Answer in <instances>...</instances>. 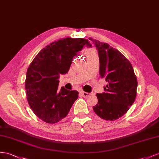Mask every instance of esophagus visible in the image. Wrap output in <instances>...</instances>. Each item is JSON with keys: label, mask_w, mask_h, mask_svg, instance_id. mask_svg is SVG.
I'll use <instances>...</instances> for the list:
<instances>
[{"label": "esophagus", "mask_w": 159, "mask_h": 159, "mask_svg": "<svg viewBox=\"0 0 159 159\" xmlns=\"http://www.w3.org/2000/svg\"><path fill=\"white\" fill-rule=\"evenodd\" d=\"M81 94H83V96L85 98H87L89 97L90 96V93H86V92H84V91H81Z\"/></svg>", "instance_id": "obj_1"}]
</instances>
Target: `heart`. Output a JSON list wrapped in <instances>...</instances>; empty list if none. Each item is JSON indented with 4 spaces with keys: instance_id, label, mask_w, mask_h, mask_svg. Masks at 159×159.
Listing matches in <instances>:
<instances>
[{
    "instance_id": "obj_1",
    "label": "heart",
    "mask_w": 159,
    "mask_h": 159,
    "mask_svg": "<svg viewBox=\"0 0 159 159\" xmlns=\"http://www.w3.org/2000/svg\"><path fill=\"white\" fill-rule=\"evenodd\" d=\"M87 58L91 57H95V56H97V54L94 49H90L87 52Z\"/></svg>"
}]
</instances>
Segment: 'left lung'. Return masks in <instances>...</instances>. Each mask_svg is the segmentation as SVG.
<instances>
[{"instance_id":"8db88e82","label":"left lung","mask_w":159,"mask_h":159,"mask_svg":"<svg viewBox=\"0 0 159 159\" xmlns=\"http://www.w3.org/2000/svg\"><path fill=\"white\" fill-rule=\"evenodd\" d=\"M98 51L100 75L108 84L105 92L97 93L94 112L107 120H115L124 115L133 104L137 95V79L129 61L118 50L107 43L89 38Z\"/></svg>"}]
</instances>
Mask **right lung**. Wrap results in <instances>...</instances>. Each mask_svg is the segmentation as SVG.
I'll return each instance as SVG.
<instances>
[{
	"label": "right lung",
	"instance_id": "add662e5",
	"mask_svg": "<svg viewBox=\"0 0 159 159\" xmlns=\"http://www.w3.org/2000/svg\"><path fill=\"white\" fill-rule=\"evenodd\" d=\"M92 44L84 39L66 38L40 51L27 70L25 89L29 105L39 119L57 123L68 115L79 97L77 90L58 89L61 75L69 71L73 58Z\"/></svg>",
	"mask_w": 159,
	"mask_h": 159
}]
</instances>
